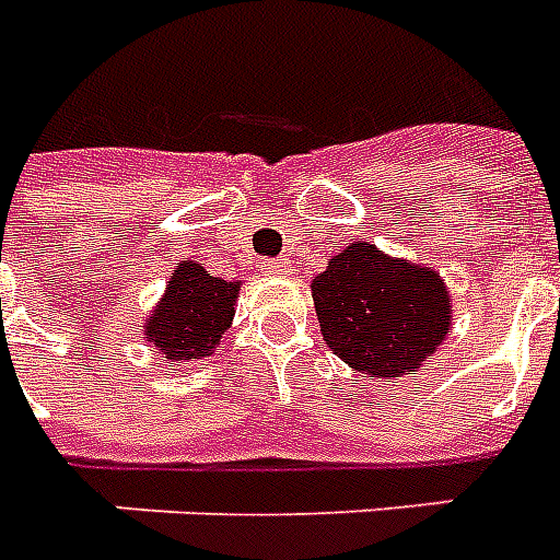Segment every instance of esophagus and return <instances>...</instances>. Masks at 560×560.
I'll list each match as a JSON object with an SVG mask.
<instances>
[{"instance_id": "1", "label": "esophagus", "mask_w": 560, "mask_h": 560, "mask_svg": "<svg viewBox=\"0 0 560 560\" xmlns=\"http://www.w3.org/2000/svg\"><path fill=\"white\" fill-rule=\"evenodd\" d=\"M261 272H265V276H288L290 261L288 258H265V261H261Z\"/></svg>"}]
</instances>
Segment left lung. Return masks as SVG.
<instances>
[{"mask_svg": "<svg viewBox=\"0 0 560 560\" xmlns=\"http://www.w3.org/2000/svg\"><path fill=\"white\" fill-rule=\"evenodd\" d=\"M325 345L359 374L394 380L452 334V295L434 267L353 241L311 284Z\"/></svg>", "mask_w": 560, "mask_h": 560, "instance_id": "left-lung-1", "label": "left lung"}]
</instances>
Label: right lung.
Wrapping results in <instances>:
<instances>
[{"label":"right lung","mask_w":560,"mask_h":560,"mask_svg":"<svg viewBox=\"0 0 560 560\" xmlns=\"http://www.w3.org/2000/svg\"><path fill=\"white\" fill-rule=\"evenodd\" d=\"M238 290L241 281L215 279L201 265L180 261L166 281L163 299L143 322V339L163 353L172 371L212 357L233 325Z\"/></svg>","instance_id":"right-lung-1"}]
</instances>
